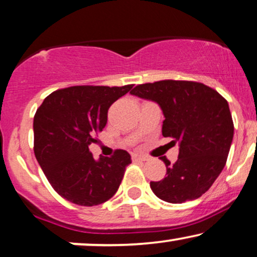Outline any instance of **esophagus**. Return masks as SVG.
Instances as JSON below:
<instances>
[{"label":"esophagus","instance_id":"1","mask_svg":"<svg viewBox=\"0 0 257 257\" xmlns=\"http://www.w3.org/2000/svg\"><path fill=\"white\" fill-rule=\"evenodd\" d=\"M132 161H136V162L148 161V156L142 155V153H132Z\"/></svg>","mask_w":257,"mask_h":257}]
</instances>
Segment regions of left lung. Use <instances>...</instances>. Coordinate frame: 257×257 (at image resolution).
I'll return each mask as SVG.
<instances>
[{
	"instance_id": "obj_1",
	"label": "left lung",
	"mask_w": 257,
	"mask_h": 257,
	"mask_svg": "<svg viewBox=\"0 0 257 257\" xmlns=\"http://www.w3.org/2000/svg\"><path fill=\"white\" fill-rule=\"evenodd\" d=\"M131 94L153 100L164 113L162 133L179 143L175 164L161 157L165 177L151 182L153 194L169 203L201 197L224 168L234 137L228 101L202 82L161 80L137 85Z\"/></svg>"
}]
</instances>
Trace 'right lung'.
Wrapping results in <instances>:
<instances>
[{
	"label": "right lung",
	"mask_w": 257,
	"mask_h": 257,
	"mask_svg": "<svg viewBox=\"0 0 257 257\" xmlns=\"http://www.w3.org/2000/svg\"><path fill=\"white\" fill-rule=\"evenodd\" d=\"M132 87L72 86L51 93L40 105L33 124L34 153L62 198L93 206L116 192L131 156L115 150L111 157L95 161L88 146L105 127L109 106Z\"/></svg>",
	"instance_id": "obj_1"
}]
</instances>
